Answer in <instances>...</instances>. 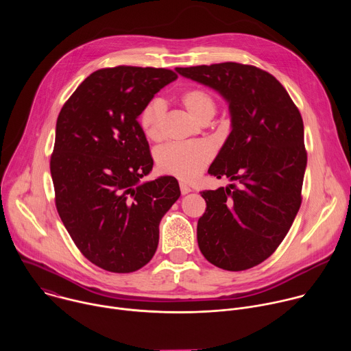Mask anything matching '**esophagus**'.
Listing matches in <instances>:
<instances>
[{
	"label": "esophagus",
	"instance_id": "esophagus-1",
	"mask_svg": "<svg viewBox=\"0 0 351 351\" xmlns=\"http://www.w3.org/2000/svg\"><path fill=\"white\" fill-rule=\"evenodd\" d=\"M179 186H180V191H182V194H187V193H190V191H191V187H190L189 184L183 183V182H182Z\"/></svg>",
	"mask_w": 351,
	"mask_h": 351
}]
</instances>
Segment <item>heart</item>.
Here are the masks:
<instances>
[{"label":"heart","mask_w":351,"mask_h":351,"mask_svg":"<svg viewBox=\"0 0 351 351\" xmlns=\"http://www.w3.org/2000/svg\"><path fill=\"white\" fill-rule=\"evenodd\" d=\"M179 99L187 114L198 123L210 121L215 115V98L206 88H189L180 94ZM164 114L165 106L161 99H153L143 108L140 114V126L145 137L152 140L160 137ZM213 148L208 144L202 141H187L161 147L157 152L156 160L161 172L190 182L204 171L213 160Z\"/></svg>","instance_id":"heart-1"}]
</instances>
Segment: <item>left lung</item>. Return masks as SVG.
I'll return each mask as SVG.
<instances>
[{
    "label": "left lung",
    "instance_id": "left-lung-1",
    "mask_svg": "<svg viewBox=\"0 0 351 351\" xmlns=\"http://www.w3.org/2000/svg\"><path fill=\"white\" fill-rule=\"evenodd\" d=\"M175 71L219 93L230 114L232 130L208 173L239 186L203 191L199 252L226 271L253 268L278 248L302 204L307 167L302 115L285 87L256 66L223 62Z\"/></svg>",
    "mask_w": 351,
    "mask_h": 351
}]
</instances>
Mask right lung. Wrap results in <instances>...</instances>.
<instances>
[{
	"label": "right lung",
	"mask_w": 351,
	"mask_h": 351,
	"mask_svg": "<svg viewBox=\"0 0 351 351\" xmlns=\"http://www.w3.org/2000/svg\"><path fill=\"white\" fill-rule=\"evenodd\" d=\"M176 79L164 68L99 69L58 115L49 162L57 210L82 254L106 271L129 274L152 260L160 222L180 197L172 176L140 182L153 158L137 122Z\"/></svg>",
	"instance_id": "1"
}]
</instances>
